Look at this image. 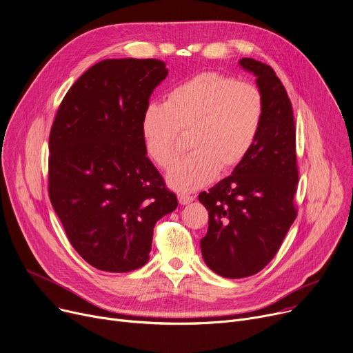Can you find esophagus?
Here are the masks:
<instances>
[{"instance_id":"1","label":"esophagus","mask_w":353,"mask_h":353,"mask_svg":"<svg viewBox=\"0 0 353 353\" xmlns=\"http://www.w3.org/2000/svg\"><path fill=\"white\" fill-rule=\"evenodd\" d=\"M177 199H179V203L185 205V204H190L191 201H194V197L190 196V194H185V193H179L177 194Z\"/></svg>"}]
</instances>
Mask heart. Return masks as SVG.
Here are the masks:
<instances>
[{"mask_svg":"<svg viewBox=\"0 0 353 353\" xmlns=\"http://www.w3.org/2000/svg\"><path fill=\"white\" fill-rule=\"evenodd\" d=\"M265 115L262 91L254 84L204 72L176 87L165 104H149L142 115V139L153 162L169 170L190 134L191 152L168 174L180 191L200 188L219 169L236 168L259 135Z\"/></svg>","mask_w":353,"mask_h":353,"instance_id":"heart-1","label":"heart"}]
</instances>
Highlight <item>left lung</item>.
I'll return each mask as SVG.
<instances>
[{
    "instance_id": "8db88e82",
    "label": "left lung",
    "mask_w": 353,
    "mask_h": 353,
    "mask_svg": "<svg viewBox=\"0 0 353 353\" xmlns=\"http://www.w3.org/2000/svg\"><path fill=\"white\" fill-rule=\"evenodd\" d=\"M239 65L256 76L263 94L261 131L232 174L199 196L210 216L207 235L200 242L204 262L227 279L261 272L276 256L297 216L299 168L292 101L266 63L243 57Z\"/></svg>"
}]
</instances>
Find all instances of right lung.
<instances>
[{
	"mask_svg": "<svg viewBox=\"0 0 353 353\" xmlns=\"http://www.w3.org/2000/svg\"><path fill=\"white\" fill-rule=\"evenodd\" d=\"M168 69L156 59H107L60 103L49 137V199L81 258L125 273L149 261L154 223L177 197L146 156L142 115Z\"/></svg>",
	"mask_w": 353,
	"mask_h": 353,
	"instance_id": "1",
	"label": "right lung"
}]
</instances>
